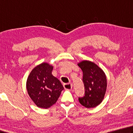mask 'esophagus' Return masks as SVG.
<instances>
[{
    "label": "esophagus",
    "mask_w": 133,
    "mask_h": 133,
    "mask_svg": "<svg viewBox=\"0 0 133 133\" xmlns=\"http://www.w3.org/2000/svg\"><path fill=\"white\" fill-rule=\"evenodd\" d=\"M64 88L66 90H71L73 87V85L70 83H67V84H63Z\"/></svg>",
    "instance_id": "obj_1"
}]
</instances>
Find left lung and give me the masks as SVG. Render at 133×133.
<instances>
[{
	"instance_id": "1",
	"label": "left lung",
	"mask_w": 133,
	"mask_h": 133,
	"mask_svg": "<svg viewBox=\"0 0 133 133\" xmlns=\"http://www.w3.org/2000/svg\"><path fill=\"white\" fill-rule=\"evenodd\" d=\"M83 73V81L85 95L78 98L81 104L87 108H95L102 102L107 87L106 75L94 63L83 60L78 63Z\"/></svg>"
}]
</instances>
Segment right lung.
<instances>
[{
  "label": "right lung",
  "instance_id": "obj_1",
  "mask_svg": "<svg viewBox=\"0 0 133 133\" xmlns=\"http://www.w3.org/2000/svg\"><path fill=\"white\" fill-rule=\"evenodd\" d=\"M52 66L47 63L38 65L30 73L26 87L29 96L38 107L47 109L57 102L63 87L52 74Z\"/></svg>",
  "mask_w": 133,
  "mask_h": 133
}]
</instances>
